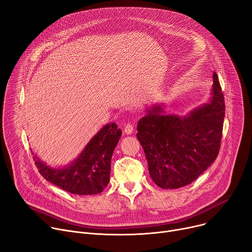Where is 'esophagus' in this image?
<instances>
[{"instance_id":"obj_1","label":"esophagus","mask_w":252,"mask_h":252,"mask_svg":"<svg viewBox=\"0 0 252 252\" xmlns=\"http://www.w3.org/2000/svg\"><path fill=\"white\" fill-rule=\"evenodd\" d=\"M132 131H133V126L129 123L126 124L125 125V132L126 133V135H130V133H132Z\"/></svg>"}]
</instances>
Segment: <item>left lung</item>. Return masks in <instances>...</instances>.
<instances>
[{"label":"left lung","mask_w":252,"mask_h":252,"mask_svg":"<svg viewBox=\"0 0 252 252\" xmlns=\"http://www.w3.org/2000/svg\"><path fill=\"white\" fill-rule=\"evenodd\" d=\"M211 101L189 115L163 114L160 105L147 109L138 123L137 137L149 173L164 189L186 187L216 160L221 147L225 102L219 78L213 73Z\"/></svg>","instance_id":"1"}]
</instances>
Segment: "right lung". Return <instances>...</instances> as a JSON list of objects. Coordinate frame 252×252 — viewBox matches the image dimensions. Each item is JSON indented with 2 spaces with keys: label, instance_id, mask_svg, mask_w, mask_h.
Listing matches in <instances>:
<instances>
[{
  "label": "right lung",
  "instance_id": "add662e5",
  "mask_svg": "<svg viewBox=\"0 0 252 252\" xmlns=\"http://www.w3.org/2000/svg\"><path fill=\"white\" fill-rule=\"evenodd\" d=\"M121 137L122 130L116 124L106 125L78 158L63 168H52L36 156L33 159L43 178L62 189L79 195L97 194L103 191L109 182L111 156Z\"/></svg>",
  "mask_w": 252,
  "mask_h": 252
}]
</instances>
